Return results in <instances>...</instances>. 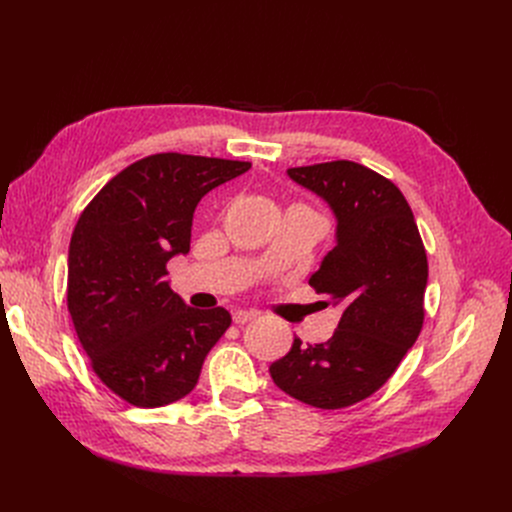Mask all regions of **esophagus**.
Here are the masks:
<instances>
[{"mask_svg":"<svg viewBox=\"0 0 512 512\" xmlns=\"http://www.w3.org/2000/svg\"><path fill=\"white\" fill-rule=\"evenodd\" d=\"M255 311H242V309H238V311H234V315H232V319H234V324L236 326H245V324H249L251 319H255Z\"/></svg>","mask_w":512,"mask_h":512,"instance_id":"34e87169","label":"esophagus"}]
</instances>
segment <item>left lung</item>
I'll use <instances>...</instances> for the list:
<instances>
[{
    "instance_id": "obj_1",
    "label": "left lung",
    "mask_w": 512,
    "mask_h": 512,
    "mask_svg": "<svg viewBox=\"0 0 512 512\" xmlns=\"http://www.w3.org/2000/svg\"><path fill=\"white\" fill-rule=\"evenodd\" d=\"M288 176L336 215V247L309 278L342 305L334 336L270 365L280 390L317 409H344L378 392L423 328L427 255L400 188L355 161L290 168Z\"/></svg>"
}]
</instances>
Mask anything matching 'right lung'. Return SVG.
<instances>
[{
  "mask_svg": "<svg viewBox=\"0 0 512 512\" xmlns=\"http://www.w3.org/2000/svg\"><path fill=\"white\" fill-rule=\"evenodd\" d=\"M249 161L155 153L107 182L80 213L68 251V311L97 378L141 409L184 398L230 328L224 307H188L166 263L191 249L197 203Z\"/></svg>",
  "mask_w": 512,
  "mask_h": 512,
  "instance_id": "obj_1",
  "label": "right lung"
}]
</instances>
